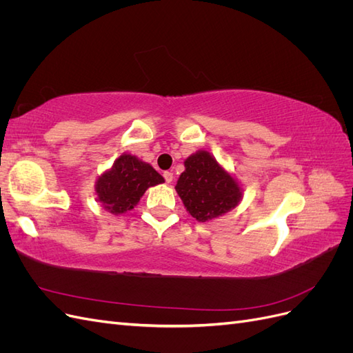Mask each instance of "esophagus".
<instances>
[{
  "label": "esophagus",
  "instance_id": "34e87169",
  "mask_svg": "<svg viewBox=\"0 0 353 353\" xmlns=\"http://www.w3.org/2000/svg\"><path fill=\"white\" fill-rule=\"evenodd\" d=\"M163 178H165V181H166L168 184H170V183H172V179H174V174L172 172H165Z\"/></svg>",
  "mask_w": 353,
  "mask_h": 353
}]
</instances>
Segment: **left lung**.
<instances>
[{"label":"left lung","mask_w":353,"mask_h":353,"mask_svg":"<svg viewBox=\"0 0 353 353\" xmlns=\"http://www.w3.org/2000/svg\"><path fill=\"white\" fill-rule=\"evenodd\" d=\"M184 165L175 190L191 216L206 222L239 205V183L208 152L191 154Z\"/></svg>","instance_id":"1"}]
</instances>
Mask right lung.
<instances>
[{"label":"right lung","instance_id":"1","mask_svg":"<svg viewBox=\"0 0 353 353\" xmlns=\"http://www.w3.org/2000/svg\"><path fill=\"white\" fill-rule=\"evenodd\" d=\"M163 176L135 156L122 154L116 159L112 169L103 174L97 184L99 200L105 210L119 215L134 209L145 190L163 183Z\"/></svg>","mask_w":353,"mask_h":353}]
</instances>
